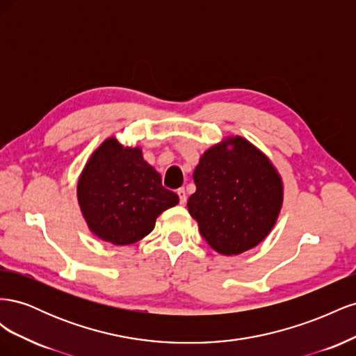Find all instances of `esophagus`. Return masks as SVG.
I'll return each mask as SVG.
<instances>
[{
  "label": "esophagus",
  "instance_id": "1",
  "mask_svg": "<svg viewBox=\"0 0 356 356\" xmlns=\"http://www.w3.org/2000/svg\"><path fill=\"white\" fill-rule=\"evenodd\" d=\"M177 195H178V197H179V203H181V204H184V203L187 202V193H186L184 188H178Z\"/></svg>",
  "mask_w": 356,
  "mask_h": 356
}]
</instances>
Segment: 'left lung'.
I'll list each match as a JSON object with an SVG mask.
<instances>
[{
  "label": "left lung",
  "instance_id": "left-lung-1",
  "mask_svg": "<svg viewBox=\"0 0 356 356\" xmlns=\"http://www.w3.org/2000/svg\"><path fill=\"white\" fill-rule=\"evenodd\" d=\"M188 212L215 251L238 255L270 233L282 207V179L260 149L234 136L211 147L193 174Z\"/></svg>",
  "mask_w": 356,
  "mask_h": 356
}]
</instances>
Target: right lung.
Masks as SVG:
<instances>
[{"mask_svg":"<svg viewBox=\"0 0 356 356\" xmlns=\"http://www.w3.org/2000/svg\"><path fill=\"white\" fill-rule=\"evenodd\" d=\"M77 197L89 229L113 245H132L152 233L156 218L179 202L141 148L108 138L86 163Z\"/></svg>","mask_w":356,"mask_h":356,"instance_id":"1","label":"right lung"}]
</instances>
